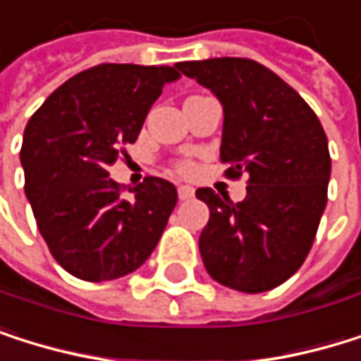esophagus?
Here are the masks:
<instances>
[{
  "label": "esophagus",
  "mask_w": 361,
  "mask_h": 361,
  "mask_svg": "<svg viewBox=\"0 0 361 361\" xmlns=\"http://www.w3.org/2000/svg\"><path fill=\"white\" fill-rule=\"evenodd\" d=\"M193 187H189V185H178V197L180 200H191L193 197Z\"/></svg>",
  "instance_id": "esophagus-1"
}]
</instances>
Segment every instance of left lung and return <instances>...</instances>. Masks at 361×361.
Masks as SVG:
<instances>
[{
    "mask_svg": "<svg viewBox=\"0 0 361 361\" xmlns=\"http://www.w3.org/2000/svg\"><path fill=\"white\" fill-rule=\"evenodd\" d=\"M224 109L219 159L228 176H250L232 202L197 189L211 215L200 234L209 276L234 290L264 293L286 282L308 256L327 204L331 159L317 114L267 66L245 58L178 62Z\"/></svg>",
    "mask_w": 361,
    "mask_h": 361,
    "instance_id": "left-lung-1",
    "label": "left lung"
}]
</instances>
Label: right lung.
<instances>
[{"instance_id":"1","label":"right lung","mask_w":361,"mask_h":361,"mask_svg":"<svg viewBox=\"0 0 361 361\" xmlns=\"http://www.w3.org/2000/svg\"><path fill=\"white\" fill-rule=\"evenodd\" d=\"M178 77L172 66L99 64L62 83L30 118L21 146L25 195L51 256L71 276H129L157 247L176 187L148 176L124 197L107 170Z\"/></svg>"}]
</instances>
